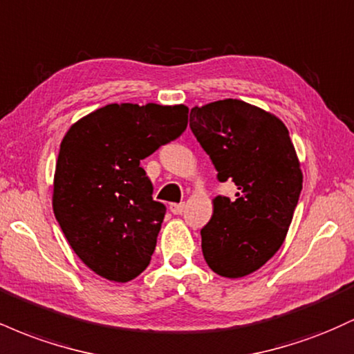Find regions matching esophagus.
<instances>
[{
	"instance_id": "34e87169",
	"label": "esophagus",
	"mask_w": 354,
	"mask_h": 354,
	"mask_svg": "<svg viewBox=\"0 0 354 354\" xmlns=\"http://www.w3.org/2000/svg\"><path fill=\"white\" fill-rule=\"evenodd\" d=\"M169 209H171L173 214H181L183 211H185V205H176V203H173V205H169Z\"/></svg>"
}]
</instances>
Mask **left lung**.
Masks as SVG:
<instances>
[{"label": "left lung", "instance_id": "1", "mask_svg": "<svg viewBox=\"0 0 354 354\" xmlns=\"http://www.w3.org/2000/svg\"><path fill=\"white\" fill-rule=\"evenodd\" d=\"M189 128L218 180L238 186L234 201L213 200L201 230L203 256L219 276L251 274L281 248L303 188L290 133L279 118L231 98L191 108Z\"/></svg>", "mask_w": 354, "mask_h": 354}]
</instances>
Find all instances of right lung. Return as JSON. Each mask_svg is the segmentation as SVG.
<instances>
[{"instance_id": "add662e5", "label": "right lung", "mask_w": 354, "mask_h": 354, "mask_svg": "<svg viewBox=\"0 0 354 354\" xmlns=\"http://www.w3.org/2000/svg\"><path fill=\"white\" fill-rule=\"evenodd\" d=\"M188 126L185 104H106L71 124L59 146L53 211L81 261L115 283L135 279L156 248L166 206L140 161Z\"/></svg>"}]
</instances>
